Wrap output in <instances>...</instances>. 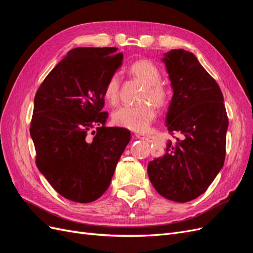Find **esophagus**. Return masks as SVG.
Listing matches in <instances>:
<instances>
[{"instance_id":"34e87169","label":"esophagus","mask_w":253,"mask_h":253,"mask_svg":"<svg viewBox=\"0 0 253 253\" xmlns=\"http://www.w3.org/2000/svg\"><path fill=\"white\" fill-rule=\"evenodd\" d=\"M136 137L137 138L142 139V140H147V141H150V139H151V137L149 135H145V134H136Z\"/></svg>"}]
</instances>
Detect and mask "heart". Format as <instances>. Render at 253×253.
<instances>
[{
    "label": "heart",
    "instance_id": "b5f03b06",
    "mask_svg": "<svg viewBox=\"0 0 253 253\" xmlns=\"http://www.w3.org/2000/svg\"><path fill=\"white\" fill-rule=\"evenodd\" d=\"M128 75L144 84L140 96L141 104L120 106L113 113V122L116 126L132 129L135 132L147 131L150 125L156 118V110L151 102L156 106H162L167 102L169 90L160 81L162 74L159 68L147 59L134 61L126 68ZM120 89V78L118 75H113L106 82L103 96L106 101L114 105L118 102ZM146 102L144 103V101ZM150 101V103H147Z\"/></svg>",
    "mask_w": 253,
    "mask_h": 253
}]
</instances>
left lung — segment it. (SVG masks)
<instances>
[{
	"instance_id": "1",
	"label": "left lung",
	"mask_w": 253,
	"mask_h": 253,
	"mask_svg": "<svg viewBox=\"0 0 253 253\" xmlns=\"http://www.w3.org/2000/svg\"><path fill=\"white\" fill-rule=\"evenodd\" d=\"M163 61L173 88L167 126L175 141L151 160L148 174L160 195L186 203L205 193L223 168L229 122L218 84L192 52L172 49Z\"/></svg>"
}]
</instances>
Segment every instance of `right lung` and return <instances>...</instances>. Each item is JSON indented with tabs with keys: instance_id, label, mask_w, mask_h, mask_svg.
I'll list each match as a JSON object with an SVG mask.
<instances>
[{
	"instance_id": "add662e5",
	"label": "right lung",
	"mask_w": 253,
	"mask_h": 253,
	"mask_svg": "<svg viewBox=\"0 0 253 253\" xmlns=\"http://www.w3.org/2000/svg\"><path fill=\"white\" fill-rule=\"evenodd\" d=\"M116 50H70L35 96L29 131L36 165L59 194L76 203L94 202L105 192L131 140L128 129L105 126L109 114L102 112L105 84L124 59Z\"/></svg>"
}]
</instances>
